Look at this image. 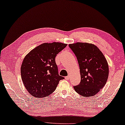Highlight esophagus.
<instances>
[{
	"mask_svg": "<svg viewBox=\"0 0 125 125\" xmlns=\"http://www.w3.org/2000/svg\"><path fill=\"white\" fill-rule=\"evenodd\" d=\"M65 79H66V80H69V79H70V76H65Z\"/></svg>",
	"mask_w": 125,
	"mask_h": 125,
	"instance_id": "esophagus-1",
	"label": "esophagus"
}]
</instances>
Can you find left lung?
Returning a JSON list of instances; mask_svg holds the SVG:
<instances>
[{
    "label": "left lung",
    "instance_id": "obj_1",
    "mask_svg": "<svg viewBox=\"0 0 125 125\" xmlns=\"http://www.w3.org/2000/svg\"><path fill=\"white\" fill-rule=\"evenodd\" d=\"M79 65L81 80L74 86L76 92L83 97H92L105 85L108 77V65L103 53L92 43L69 44Z\"/></svg>",
    "mask_w": 125,
    "mask_h": 125
}]
</instances>
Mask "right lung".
Returning <instances> with one entry per match:
<instances>
[{
    "label": "right lung",
    "instance_id": "obj_1",
    "mask_svg": "<svg viewBox=\"0 0 125 125\" xmlns=\"http://www.w3.org/2000/svg\"><path fill=\"white\" fill-rule=\"evenodd\" d=\"M66 46L60 42L44 43L25 56L21 68V78L31 95L47 97L55 91L59 81L64 79L59 75L55 57Z\"/></svg>",
    "mask_w": 125,
    "mask_h": 125
}]
</instances>
